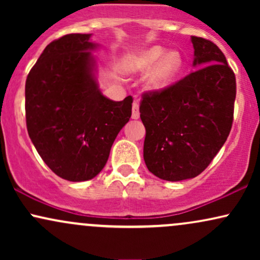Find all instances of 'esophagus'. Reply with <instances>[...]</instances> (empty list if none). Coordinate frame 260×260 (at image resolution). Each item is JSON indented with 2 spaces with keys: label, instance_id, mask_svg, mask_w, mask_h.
Listing matches in <instances>:
<instances>
[{
  "label": "esophagus",
  "instance_id": "34e87169",
  "mask_svg": "<svg viewBox=\"0 0 260 260\" xmlns=\"http://www.w3.org/2000/svg\"><path fill=\"white\" fill-rule=\"evenodd\" d=\"M132 118L133 120H138L139 118V105L134 101L132 105Z\"/></svg>",
  "mask_w": 260,
  "mask_h": 260
}]
</instances>
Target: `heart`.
<instances>
[{
  "label": "heart",
  "mask_w": 260,
  "mask_h": 260,
  "mask_svg": "<svg viewBox=\"0 0 260 260\" xmlns=\"http://www.w3.org/2000/svg\"><path fill=\"white\" fill-rule=\"evenodd\" d=\"M183 64V56L180 51L166 52L162 46H153L134 53L126 61V68L131 72H145L152 68L145 78V86L153 92L162 91L174 84Z\"/></svg>",
  "instance_id": "b5f03b06"
}]
</instances>
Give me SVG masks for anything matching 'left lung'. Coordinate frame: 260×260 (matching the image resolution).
I'll return each mask as SVG.
<instances>
[{
	"label": "left lung",
	"mask_w": 260,
	"mask_h": 260,
	"mask_svg": "<svg viewBox=\"0 0 260 260\" xmlns=\"http://www.w3.org/2000/svg\"><path fill=\"white\" fill-rule=\"evenodd\" d=\"M194 72L159 92L143 95V155L151 174L165 181L193 178L225 144L236 99L235 73L207 39L192 37Z\"/></svg>",
	"instance_id": "obj_1"
}]
</instances>
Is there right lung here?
Segmentation results:
<instances>
[{"instance_id": "1", "label": "right lung", "mask_w": 260, "mask_h": 260, "mask_svg": "<svg viewBox=\"0 0 260 260\" xmlns=\"http://www.w3.org/2000/svg\"><path fill=\"white\" fill-rule=\"evenodd\" d=\"M68 34L45 47L25 82L26 128L47 166L63 180L94 178L132 115V96L113 101L96 79L99 45Z\"/></svg>"}]
</instances>
